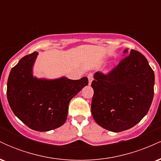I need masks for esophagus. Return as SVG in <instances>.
Masks as SVG:
<instances>
[{
  "mask_svg": "<svg viewBox=\"0 0 161 161\" xmlns=\"http://www.w3.org/2000/svg\"><path fill=\"white\" fill-rule=\"evenodd\" d=\"M88 82H89V85H91L92 80H93V74H92V73H89V74L88 75Z\"/></svg>",
  "mask_w": 161,
  "mask_h": 161,
  "instance_id": "34e87169",
  "label": "esophagus"
}]
</instances>
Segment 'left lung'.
Wrapping results in <instances>:
<instances>
[{
	"label": "left lung",
	"instance_id": "1",
	"mask_svg": "<svg viewBox=\"0 0 161 161\" xmlns=\"http://www.w3.org/2000/svg\"><path fill=\"white\" fill-rule=\"evenodd\" d=\"M108 73L97 72L92 87V114L96 123L114 132L136 125L148 112L154 97V73L143 54L128 48Z\"/></svg>",
	"mask_w": 161,
	"mask_h": 161
}]
</instances>
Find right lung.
Returning a JSON list of instances; mask_svg holds the SVG:
<instances>
[{
	"label": "right lung",
	"instance_id": "1",
	"mask_svg": "<svg viewBox=\"0 0 161 161\" xmlns=\"http://www.w3.org/2000/svg\"><path fill=\"white\" fill-rule=\"evenodd\" d=\"M38 52L23 57L10 70L7 96L11 110L28 127L38 132L57 129L65 123L69 101L88 84L87 77L37 79L32 67Z\"/></svg>",
	"mask_w": 161,
	"mask_h": 161
}]
</instances>
